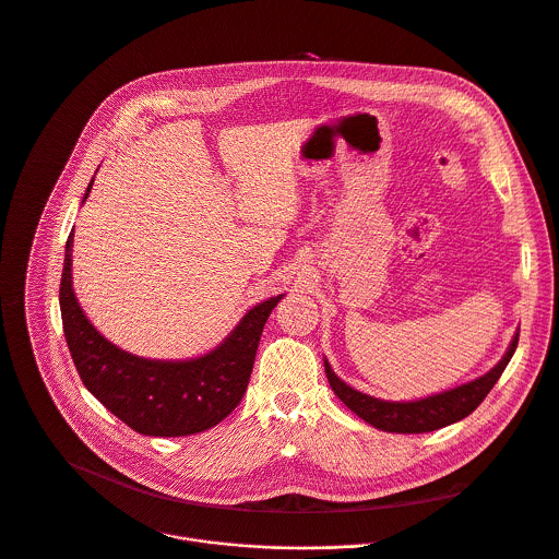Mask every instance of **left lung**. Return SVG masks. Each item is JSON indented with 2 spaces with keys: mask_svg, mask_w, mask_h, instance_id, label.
Masks as SVG:
<instances>
[{
  "mask_svg": "<svg viewBox=\"0 0 559 559\" xmlns=\"http://www.w3.org/2000/svg\"><path fill=\"white\" fill-rule=\"evenodd\" d=\"M518 332L520 328L511 336V343L502 354V358L489 371H485L474 380L456 384L452 389H445L426 397H417V400L395 402V400L373 397L369 393H362L349 386L345 380H341L325 356H323V367H325L328 382L332 391L338 395V400L373 428L384 432H400V435L430 432L467 417L485 400V395L498 382L500 373L504 371V367L509 365L518 347Z\"/></svg>",
  "mask_w": 559,
  "mask_h": 559,
  "instance_id": "left-lung-1",
  "label": "left lung"
}]
</instances>
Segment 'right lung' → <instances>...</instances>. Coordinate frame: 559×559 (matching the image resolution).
Returning a JSON list of instances; mask_svg holds the SVG:
<instances>
[{
    "label": "right lung",
    "instance_id": "right-lung-1",
    "mask_svg": "<svg viewBox=\"0 0 559 559\" xmlns=\"http://www.w3.org/2000/svg\"><path fill=\"white\" fill-rule=\"evenodd\" d=\"M92 186L94 179L83 203ZM72 247L74 231L66 245L59 301L68 347L87 391L146 437H188L221 424L247 391L264 323L284 295L249 308L234 330L201 356L144 358L105 338L87 319L74 293Z\"/></svg>",
    "mask_w": 559,
    "mask_h": 559
}]
</instances>
